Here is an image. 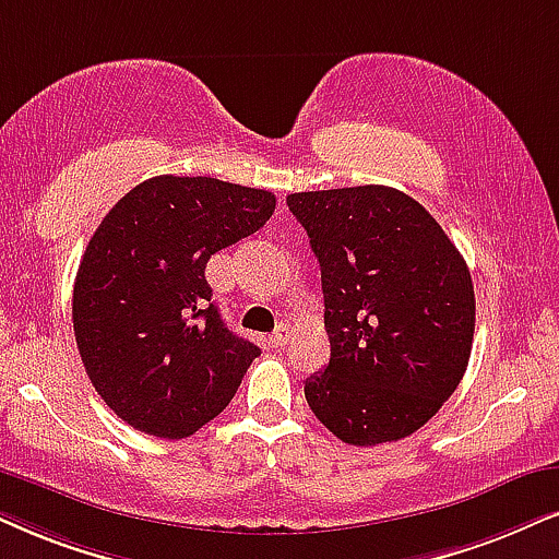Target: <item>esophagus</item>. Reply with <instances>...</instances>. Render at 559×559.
Returning a JSON list of instances; mask_svg holds the SVG:
<instances>
[{"label":"esophagus","instance_id":"34e87169","mask_svg":"<svg viewBox=\"0 0 559 559\" xmlns=\"http://www.w3.org/2000/svg\"><path fill=\"white\" fill-rule=\"evenodd\" d=\"M288 341H292V328H288V324H278V328L273 330L271 343L275 345V348H284Z\"/></svg>","mask_w":559,"mask_h":559}]
</instances>
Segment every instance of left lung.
Returning <instances> with one entry per match:
<instances>
[{"label": "left lung", "mask_w": 559, "mask_h": 559, "mask_svg": "<svg viewBox=\"0 0 559 559\" xmlns=\"http://www.w3.org/2000/svg\"><path fill=\"white\" fill-rule=\"evenodd\" d=\"M320 260L330 364L304 397L350 447L426 426L467 371L475 337L469 267L415 198L386 186L286 198Z\"/></svg>", "instance_id": "left-lung-1"}]
</instances>
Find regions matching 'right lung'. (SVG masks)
Wrapping results in <instances>:
<instances>
[{"label": "right lung", "mask_w": 559, "mask_h": 559, "mask_svg": "<svg viewBox=\"0 0 559 559\" xmlns=\"http://www.w3.org/2000/svg\"><path fill=\"white\" fill-rule=\"evenodd\" d=\"M273 211L267 190L159 175L92 235L74 281L76 348L92 386L131 428L188 438L235 397L260 348L224 324L206 263Z\"/></svg>", "instance_id": "obj_1"}]
</instances>
